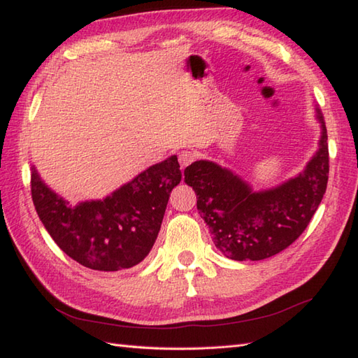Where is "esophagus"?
<instances>
[{
    "instance_id": "34e87169",
    "label": "esophagus",
    "mask_w": 358,
    "mask_h": 358,
    "mask_svg": "<svg viewBox=\"0 0 358 358\" xmlns=\"http://www.w3.org/2000/svg\"><path fill=\"white\" fill-rule=\"evenodd\" d=\"M195 157L196 155L191 150H181L178 154V162H180L181 169H185L186 166H189L192 162H195Z\"/></svg>"
}]
</instances>
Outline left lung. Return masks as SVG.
<instances>
[{"mask_svg":"<svg viewBox=\"0 0 358 358\" xmlns=\"http://www.w3.org/2000/svg\"><path fill=\"white\" fill-rule=\"evenodd\" d=\"M318 149L295 177L255 191L238 173L209 159L185 169L196 192V209L214 235L217 249L231 260H264L286 249L306 229L326 192L329 173L328 132L322 110Z\"/></svg>","mask_w":358,"mask_h":358,"instance_id":"8db88e82","label":"left lung"}]
</instances>
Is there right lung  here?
Listing matches in <instances>:
<instances>
[{
	"mask_svg": "<svg viewBox=\"0 0 358 358\" xmlns=\"http://www.w3.org/2000/svg\"><path fill=\"white\" fill-rule=\"evenodd\" d=\"M181 181L177 155L149 166L101 200L71 204L32 166L36 214L64 254L94 271L129 269L148 257L169 194Z\"/></svg>",
	"mask_w": 358,
	"mask_h": 358,
	"instance_id": "1",
	"label": "right lung"
}]
</instances>
